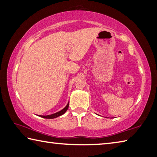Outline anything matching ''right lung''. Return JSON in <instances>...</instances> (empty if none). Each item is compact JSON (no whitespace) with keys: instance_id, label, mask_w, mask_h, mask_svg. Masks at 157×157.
Returning a JSON list of instances; mask_svg holds the SVG:
<instances>
[{"instance_id":"obj_1","label":"right lung","mask_w":157,"mask_h":157,"mask_svg":"<svg viewBox=\"0 0 157 157\" xmlns=\"http://www.w3.org/2000/svg\"><path fill=\"white\" fill-rule=\"evenodd\" d=\"M68 108H69V103H67V105H66L65 108L62 109V110L58 112H56V113L52 114H50V115H47V116H41V115H40L39 117H42V118H45V119H54V118H56L58 117L61 116L62 114L65 113V112L67 110Z\"/></svg>"}]
</instances>
